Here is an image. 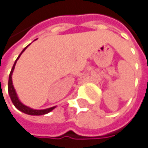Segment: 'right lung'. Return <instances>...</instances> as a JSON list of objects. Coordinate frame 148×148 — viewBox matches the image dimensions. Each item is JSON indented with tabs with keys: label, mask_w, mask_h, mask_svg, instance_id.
Returning <instances> with one entry per match:
<instances>
[{
	"label": "right lung",
	"mask_w": 148,
	"mask_h": 148,
	"mask_svg": "<svg viewBox=\"0 0 148 148\" xmlns=\"http://www.w3.org/2000/svg\"><path fill=\"white\" fill-rule=\"evenodd\" d=\"M27 47H26L22 50V52L20 53V55H19L18 58L16 59V60H15V62H14V66H13V67H12V70H11V72H10L9 79H8V94H9V96H10V98H11V101H12L13 104L14 105V107H15L18 110H20V111H21L22 113H25V114H29V115H43V114H46L51 112L55 107H53V108H47V109H42V110H36V109H32V108H28V107L23 105V104L19 101V99H18V97H17V95H16V93H15V90H14V88L13 82H12V73H13L14 66H15V64H16V61H17V60L20 58L21 54L25 51V49H26Z\"/></svg>",
	"instance_id": "right-lung-1"
}]
</instances>
